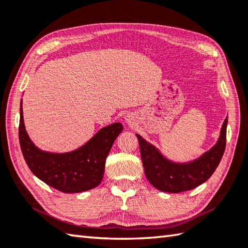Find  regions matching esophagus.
I'll return each instance as SVG.
<instances>
[{
    "mask_svg": "<svg viewBox=\"0 0 248 248\" xmlns=\"http://www.w3.org/2000/svg\"><path fill=\"white\" fill-rule=\"evenodd\" d=\"M127 120H128V123H129V124H130V123H131V119H130V117H129V118H128V119H127Z\"/></svg>",
    "mask_w": 248,
    "mask_h": 248,
    "instance_id": "34e87169",
    "label": "esophagus"
}]
</instances>
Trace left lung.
Wrapping results in <instances>:
<instances>
[{
    "mask_svg": "<svg viewBox=\"0 0 248 248\" xmlns=\"http://www.w3.org/2000/svg\"><path fill=\"white\" fill-rule=\"evenodd\" d=\"M228 117L220 130L217 143L208 152L191 162L175 163L163 157L161 153L140 135L139 140L144 172L152 185L160 191L178 193L200 186L215 172L225 153Z\"/></svg>",
    "mask_w": 248,
    "mask_h": 248,
    "instance_id": "1",
    "label": "left lung"
}]
</instances>
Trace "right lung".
I'll list each match as a JSON object with an SVG mask.
<instances>
[{
    "label": "right lung",
    "instance_id": "1",
    "mask_svg": "<svg viewBox=\"0 0 248 248\" xmlns=\"http://www.w3.org/2000/svg\"><path fill=\"white\" fill-rule=\"evenodd\" d=\"M123 129L120 123L102 128L85 145L70 153L43 152L32 143L24 128L21 100L19 142L23 158L34 175L62 192H82L100 185L106 157Z\"/></svg>",
    "mask_w": 248,
    "mask_h": 248
}]
</instances>
